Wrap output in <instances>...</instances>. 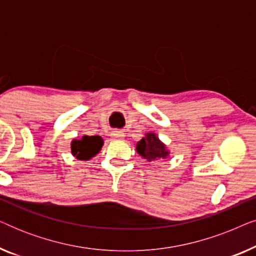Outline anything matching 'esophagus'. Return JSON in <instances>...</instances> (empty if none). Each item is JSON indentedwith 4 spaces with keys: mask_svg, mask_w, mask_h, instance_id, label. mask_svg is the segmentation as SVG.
<instances>
[{
    "mask_svg": "<svg viewBox=\"0 0 256 256\" xmlns=\"http://www.w3.org/2000/svg\"><path fill=\"white\" fill-rule=\"evenodd\" d=\"M110 136H112V138H124V132H122L121 130H114V132L110 134Z\"/></svg>",
    "mask_w": 256,
    "mask_h": 256,
    "instance_id": "34e87169",
    "label": "esophagus"
}]
</instances>
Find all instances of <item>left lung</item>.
<instances>
[{"instance_id": "8db88e82", "label": "left lung", "mask_w": 256, "mask_h": 256, "mask_svg": "<svg viewBox=\"0 0 256 256\" xmlns=\"http://www.w3.org/2000/svg\"><path fill=\"white\" fill-rule=\"evenodd\" d=\"M136 152L143 158L149 160V162H152V160H157L160 158H166L168 155H169L166 146L160 141V138L154 132L146 134V138H143L136 144Z\"/></svg>"}]
</instances>
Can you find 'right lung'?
<instances>
[{"instance_id": "1", "label": "right lung", "mask_w": 256, "mask_h": 256, "mask_svg": "<svg viewBox=\"0 0 256 256\" xmlns=\"http://www.w3.org/2000/svg\"><path fill=\"white\" fill-rule=\"evenodd\" d=\"M104 144V140L100 136H82V140H73L71 150L73 156L82 160H87L96 156Z\"/></svg>"}]
</instances>
